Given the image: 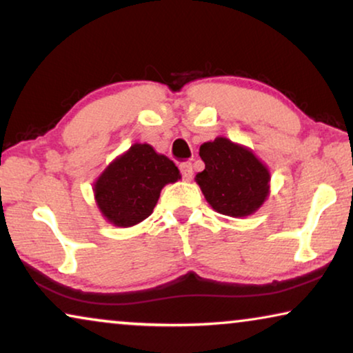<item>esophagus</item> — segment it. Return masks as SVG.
Masks as SVG:
<instances>
[{
	"label": "esophagus",
	"instance_id": "esophagus-1",
	"mask_svg": "<svg viewBox=\"0 0 353 353\" xmlns=\"http://www.w3.org/2000/svg\"><path fill=\"white\" fill-rule=\"evenodd\" d=\"M180 172H181L183 180L190 181L192 178V163L191 162H181L180 163Z\"/></svg>",
	"mask_w": 353,
	"mask_h": 353
}]
</instances>
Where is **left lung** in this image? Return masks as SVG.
I'll use <instances>...</instances> for the list:
<instances>
[{
  "label": "left lung",
  "instance_id": "8db88e82",
  "mask_svg": "<svg viewBox=\"0 0 353 353\" xmlns=\"http://www.w3.org/2000/svg\"><path fill=\"white\" fill-rule=\"evenodd\" d=\"M205 168L196 175L205 201L219 214L248 216L270 192V172L250 149L219 137L201 146Z\"/></svg>",
  "mask_w": 353,
  "mask_h": 353
}]
</instances>
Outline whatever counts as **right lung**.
Returning <instances> with one entry per match:
<instances>
[{"mask_svg": "<svg viewBox=\"0 0 353 353\" xmlns=\"http://www.w3.org/2000/svg\"><path fill=\"white\" fill-rule=\"evenodd\" d=\"M181 178L170 159L149 144H133L110 162L94 183V199L109 223L128 228L146 220L162 188Z\"/></svg>", "mask_w": 353, "mask_h": 353, "instance_id": "right-lung-1", "label": "right lung"}]
</instances>
